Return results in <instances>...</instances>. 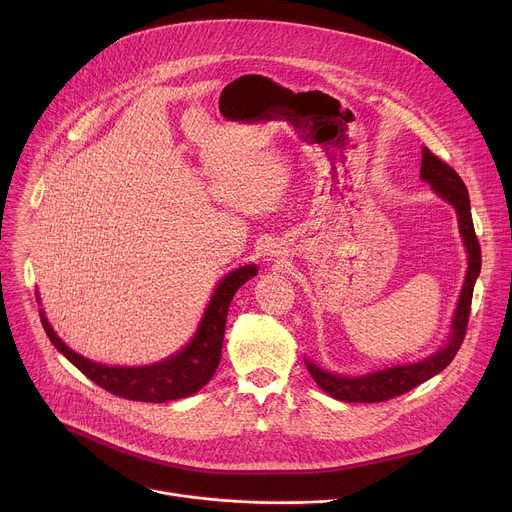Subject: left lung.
<instances>
[{
  "label": "left lung",
  "mask_w": 512,
  "mask_h": 512,
  "mask_svg": "<svg viewBox=\"0 0 512 512\" xmlns=\"http://www.w3.org/2000/svg\"><path fill=\"white\" fill-rule=\"evenodd\" d=\"M421 180L431 184L433 192L437 196H442L446 202H450L456 212H458V225H460V235L464 241V247L468 251V271L466 279L462 285V294L458 300V308L452 320V332L448 336L446 346H442L431 356L411 362V364H401V367L393 369H383L375 371L369 375H360V377H342L328 373L320 369L316 362L306 358V369L310 371L312 379L318 383V387L328 393L330 397L344 401V403H379V401H389L397 395H403L417 385L425 383L433 375L442 373L448 364L454 360L456 352L460 350L468 320H470V304H472V294H474V283L480 273L482 265V255H480V243L474 233V223H472V212H470V198L468 190L462 182V178L456 174L454 168H450L446 162H442L435 154H431L427 148L421 150Z\"/></svg>",
  "instance_id": "8db88e82"
}]
</instances>
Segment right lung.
Wrapping results in <instances>:
<instances>
[{
    "mask_svg": "<svg viewBox=\"0 0 512 512\" xmlns=\"http://www.w3.org/2000/svg\"><path fill=\"white\" fill-rule=\"evenodd\" d=\"M255 275L257 265H245L225 275L214 289L194 338L174 356L148 364V367H107V364L93 362L70 350L56 336L42 310L40 320L58 352H62L81 373H85L105 391L123 399L145 403L176 401L194 395L212 379L218 360H221L225 324L233 296L245 281Z\"/></svg>",
    "mask_w": 512,
    "mask_h": 512,
    "instance_id": "1",
    "label": "right lung"
}]
</instances>
